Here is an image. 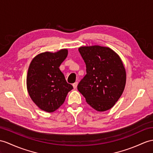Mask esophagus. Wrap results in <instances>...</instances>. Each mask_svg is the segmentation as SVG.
<instances>
[{
  "label": "esophagus",
  "mask_w": 153,
  "mask_h": 153,
  "mask_svg": "<svg viewBox=\"0 0 153 153\" xmlns=\"http://www.w3.org/2000/svg\"><path fill=\"white\" fill-rule=\"evenodd\" d=\"M77 85H78V82H75L73 84V86L74 89H76V88Z\"/></svg>",
  "instance_id": "34e87169"
}]
</instances>
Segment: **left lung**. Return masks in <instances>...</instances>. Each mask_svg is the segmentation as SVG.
Returning <instances> with one entry per match:
<instances>
[{
  "mask_svg": "<svg viewBox=\"0 0 153 153\" xmlns=\"http://www.w3.org/2000/svg\"><path fill=\"white\" fill-rule=\"evenodd\" d=\"M86 74L78 84L87 103L97 111L112 108L125 89L126 71L120 56L108 47H81Z\"/></svg>",
  "mask_w": 153,
  "mask_h": 153,
  "instance_id": "obj_1",
  "label": "left lung"
}]
</instances>
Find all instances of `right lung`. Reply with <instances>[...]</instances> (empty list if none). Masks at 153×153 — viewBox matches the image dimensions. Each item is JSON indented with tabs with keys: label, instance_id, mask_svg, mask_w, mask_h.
Masks as SVG:
<instances>
[{
	"label": "right lung",
	"instance_id": "1",
	"mask_svg": "<svg viewBox=\"0 0 153 153\" xmlns=\"http://www.w3.org/2000/svg\"><path fill=\"white\" fill-rule=\"evenodd\" d=\"M68 50L41 53L30 64L27 85L30 97L40 109L53 112L64 102L73 88L67 82L59 67L68 56Z\"/></svg>",
	"mask_w": 153,
	"mask_h": 153
}]
</instances>
